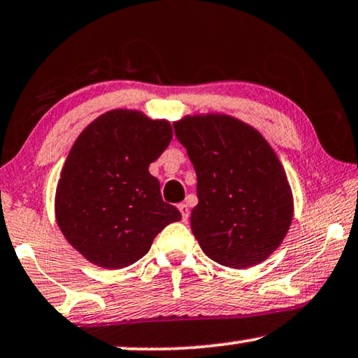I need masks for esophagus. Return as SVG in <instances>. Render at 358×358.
<instances>
[{"mask_svg": "<svg viewBox=\"0 0 358 358\" xmlns=\"http://www.w3.org/2000/svg\"><path fill=\"white\" fill-rule=\"evenodd\" d=\"M178 209H180V213H182V219H183V221H187L188 216H189V208H188V204H187V203H180V204H178Z\"/></svg>", "mask_w": 358, "mask_h": 358, "instance_id": "1", "label": "esophagus"}]
</instances>
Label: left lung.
Returning <instances> with one entry per match:
<instances>
[{
    "label": "left lung",
    "mask_w": 358,
    "mask_h": 358,
    "mask_svg": "<svg viewBox=\"0 0 358 358\" xmlns=\"http://www.w3.org/2000/svg\"><path fill=\"white\" fill-rule=\"evenodd\" d=\"M173 127L196 171L192 231L204 254L231 268L268 259L293 219L292 188L268 142L227 114L185 116Z\"/></svg>",
    "instance_id": "obj_1"
}]
</instances>
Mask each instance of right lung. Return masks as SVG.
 I'll return each mask as SVG.
<instances>
[{"label": "right lung", "mask_w": 358, "mask_h": 358, "mask_svg": "<svg viewBox=\"0 0 358 358\" xmlns=\"http://www.w3.org/2000/svg\"><path fill=\"white\" fill-rule=\"evenodd\" d=\"M171 137L165 119L113 109L75 141L57 185L55 217L69 244L92 264L129 266L149 252L162 229L182 219L149 173Z\"/></svg>", "instance_id": "add662e5"}]
</instances>
